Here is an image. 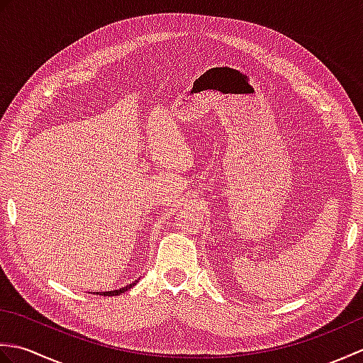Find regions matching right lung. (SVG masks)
Wrapping results in <instances>:
<instances>
[{"instance_id": "obj_1", "label": "right lung", "mask_w": 363, "mask_h": 363, "mask_svg": "<svg viewBox=\"0 0 363 363\" xmlns=\"http://www.w3.org/2000/svg\"><path fill=\"white\" fill-rule=\"evenodd\" d=\"M137 282H138V279H137V281H134L133 284L126 285V287H121V289H118V290H111V291H94V295H101V296H118V295H121V293H125L126 290L133 289Z\"/></svg>"}]
</instances>
